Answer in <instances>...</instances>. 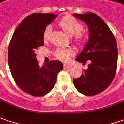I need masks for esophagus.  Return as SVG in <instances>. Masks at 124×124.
<instances>
[{
    "instance_id": "1",
    "label": "esophagus",
    "mask_w": 124,
    "mask_h": 124,
    "mask_svg": "<svg viewBox=\"0 0 124 124\" xmlns=\"http://www.w3.org/2000/svg\"><path fill=\"white\" fill-rule=\"evenodd\" d=\"M72 66L70 65H67V64H64L63 65V68L64 69H68V68H70Z\"/></svg>"
}]
</instances>
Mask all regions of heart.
<instances>
[{
  "instance_id": "obj_1",
  "label": "heart",
  "mask_w": 124,
  "mask_h": 124,
  "mask_svg": "<svg viewBox=\"0 0 124 124\" xmlns=\"http://www.w3.org/2000/svg\"><path fill=\"white\" fill-rule=\"evenodd\" d=\"M58 25L65 33L69 36H72V40L78 46H82L85 42V37L81 31L83 29V26L74 19L71 16H65L63 17L58 23ZM52 33V28L47 26L44 29L42 33V39L45 42L49 40ZM74 52L70 49L58 48L54 52V56L62 61H68L70 57L73 56Z\"/></svg>"
}]
</instances>
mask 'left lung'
Listing matches in <instances>:
<instances>
[{
	"label": "left lung",
	"instance_id": "8db88e82",
	"mask_svg": "<svg viewBox=\"0 0 124 124\" xmlns=\"http://www.w3.org/2000/svg\"><path fill=\"white\" fill-rule=\"evenodd\" d=\"M89 27V38L82 52L76 58L79 63L90 60L88 68L73 79L79 92L85 96H95L106 89L115 78L118 51L115 37L108 26L94 13L75 14Z\"/></svg>",
	"mask_w": 124,
	"mask_h": 124
}]
</instances>
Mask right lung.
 <instances>
[{"label":"right lung","instance_id":"obj_1","mask_svg":"<svg viewBox=\"0 0 124 124\" xmlns=\"http://www.w3.org/2000/svg\"><path fill=\"white\" fill-rule=\"evenodd\" d=\"M57 17L54 14L34 13L16 28L8 48V63L17 86L33 96L47 94L54 88L57 75L63 69L60 61H51L40 67L35 49L44 45V29Z\"/></svg>","mask_w":124,"mask_h":124}]
</instances>
